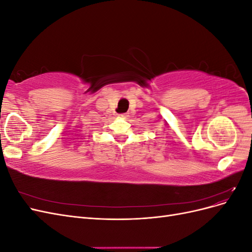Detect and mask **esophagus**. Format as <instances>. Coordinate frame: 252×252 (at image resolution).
<instances>
[{
	"instance_id": "34e87169",
	"label": "esophagus",
	"mask_w": 252,
	"mask_h": 252,
	"mask_svg": "<svg viewBox=\"0 0 252 252\" xmlns=\"http://www.w3.org/2000/svg\"><path fill=\"white\" fill-rule=\"evenodd\" d=\"M118 117L119 118H125L127 116H126V113H120V114H118Z\"/></svg>"
}]
</instances>
